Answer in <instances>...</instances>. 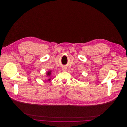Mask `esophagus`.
Listing matches in <instances>:
<instances>
[{
    "label": "esophagus",
    "mask_w": 127,
    "mask_h": 127,
    "mask_svg": "<svg viewBox=\"0 0 127 127\" xmlns=\"http://www.w3.org/2000/svg\"><path fill=\"white\" fill-rule=\"evenodd\" d=\"M62 69L63 71H66V70H67V68L66 66H63L62 68Z\"/></svg>",
    "instance_id": "34e87169"
}]
</instances>
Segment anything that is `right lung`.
<instances>
[{
    "label": "right lung",
    "instance_id": "add662e5",
    "mask_svg": "<svg viewBox=\"0 0 127 127\" xmlns=\"http://www.w3.org/2000/svg\"><path fill=\"white\" fill-rule=\"evenodd\" d=\"M51 72H52V70H48V71H47V72L46 73V75H47V77H50L51 74ZM51 80V78H49V79L47 80L48 81H50Z\"/></svg>",
    "mask_w": 127,
    "mask_h": 127
}]
</instances>
